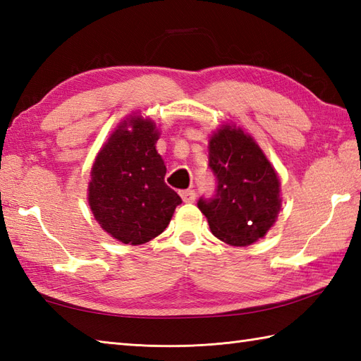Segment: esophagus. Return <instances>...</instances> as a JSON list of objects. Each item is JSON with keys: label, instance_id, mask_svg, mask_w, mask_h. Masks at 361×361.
Returning a JSON list of instances; mask_svg holds the SVG:
<instances>
[{"label": "esophagus", "instance_id": "34e87169", "mask_svg": "<svg viewBox=\"0 0 361 361\" xmlns=\"http://www.w3.org/2000/svg\"><path fill=\"white\" fill-rule=\"evenodd\" d=\"M180 195H181L183 202H185V203H192V202L195 200V197H197V194H195V190H194V189H186V190H181Z\"/></svg>", "mask_w": 361, "mask_h": 361}]
</instances>
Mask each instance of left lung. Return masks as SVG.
I'll return each mask as SVG.
<instances>
[{"instance_id":"8db88e82","label":"left lung","mask_w":361,"mask_h":361,"mask_svg":"<svg viewBox=\"0 0 361 361\" xmlns=\"http://www.w3.org/2000/svg\"><path fill=\"white\" fill-rule=\"evenodd\" d=\"M214 195L197 202L212 234L247 247L267 234L281 208L279 180L270 161L240 128L224 127L209 140Z\"/></svg>"}]
</instances>
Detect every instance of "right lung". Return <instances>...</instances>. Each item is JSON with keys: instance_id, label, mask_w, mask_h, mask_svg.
Masks as SVG:
<instances>
[{"instance_id": "obj_1", "label": "right lung", "mask_w": 361, "mask_h": 361, "mask_svg": "<svg viewBox=\"0 0 361 361\" xmlns=\"http://www.w3.org/2000/svg\"><path fill=\"white\" fill-rule=\"evenodd\" d=\"M111 135L91 171L88 202L96 220L122 243L141 245L164 231L180 195L164 183L158 132L147 119L132 118Z\"/></svg>"}]
</instances>
